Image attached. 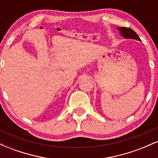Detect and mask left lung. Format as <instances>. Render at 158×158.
Instances as JSON below:
<instances>
[{"label": "left lung", "mask_w": 158, "mask_h": 158, "mask_svg": "<svg viewBox=\"0 0 158 158\" xmlns=\"http://www.w3.org/2000/svg\"><path fill=\"white\" fill-rule=\"evenodd\" d=\"M118 29L119 31H120L121 35L124 38H126V39H132L140 41V39L137 35V34L133 30H131V28H128V27H119Z\"/></svg>", "instance_id": "left-lung-1"}]
</instances>
